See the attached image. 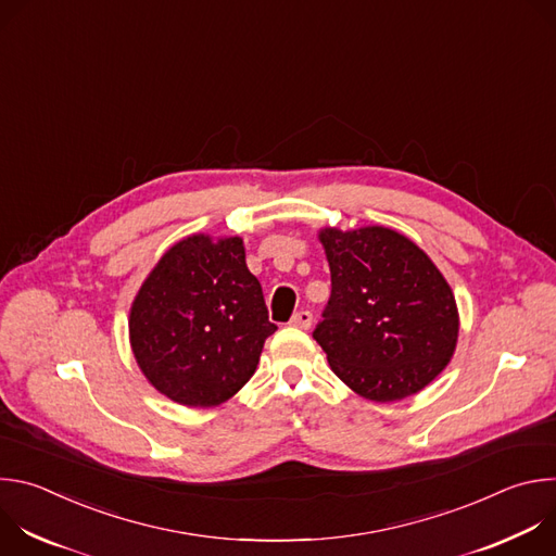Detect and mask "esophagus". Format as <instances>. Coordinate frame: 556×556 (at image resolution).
I'll list each match as a JSON object with an SVG mask.
<instances>
[{
	"label": "esophagus",
	"mask_w": 556,
	"mask_h": 556,
	"mask_svg": "<svg viewBox=\"0 0 556 556\" xmlns=\"http://www.w3.org/2000/svg\"><path fill=\"white\" fill-rule=\"evenodd\" d=\"M290 326H294V328H301V330H307L309 326H312V312L309 309H296L294 314H292V319H290Z\"/></svg>",
	"instance_id": "obj_1"
}]
</instances>
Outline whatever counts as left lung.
<instances>
[{"label": "left lung", "instance_id": "8db88e82", "mask_svg": "<svg viewBox=\"0 0 556 556\" xmlns=\"http://www.w3.org/2000/svg\"><path fill=\"white\" fill-rule=\"evenodd\" d=\"M332 275L312 337L332 371L374 403L403 401L451 361L459 314L442 273L409 237L384 226L321 228Z\"/></svg>", "mask_w": 556, "mask_h": 556}]
</instances>
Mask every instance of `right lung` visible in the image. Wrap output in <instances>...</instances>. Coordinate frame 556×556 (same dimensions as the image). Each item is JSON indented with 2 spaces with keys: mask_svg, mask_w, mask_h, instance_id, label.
<instances>
[{
  "mask_svg": "<svg viewBox=\"0 0 556 556\" xmlns=\"http://www.w3.org/2000/svg\"><path fill=\"white\" fill-rule=\"evenodd\" d=\"M275 330L242 237H185L153 266L129 312L140 371L185 407H217L240 391Z\"/></svg>",
  "mask_w": 556,
  "mask_h": 556,
  "instance_id": "add662e5",
  "label": "right lung"
}]
</instances>
